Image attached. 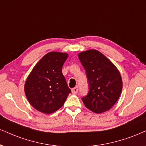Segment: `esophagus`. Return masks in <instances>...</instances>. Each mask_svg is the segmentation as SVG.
<instances>
[{"label":"esophagus","mask_w":146,"mask_h":146,"mask_svg":"<svg viewBox=\"0 0 146 146\" xmlns=\"http://www.w3.org/2000/svg\"><path fill=\"white\" fill-rule=\"evenodd\" d=\"M78 87H76L73 88V89H72V93L73 94H76V93H78Z\"/></svg>","instance_id":"obj_1"}]
</instances>
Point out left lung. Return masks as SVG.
<instances>
[{
    "label": "left lung",
    "instance_id": "obj_1",
    "mask_svg": "<svg viewBox=\"0 0 146 146\" xmlns=\"http://www.w3.org/2000/svg\"><path fill=\"white\" fill-rule=\"evenodd\" d=\"M86 71L89 90L82 100L88 109L95 113L108 110L119 98L123 81L116 66L97 50L78 54Z\"/></svg>",
    "mask_w": 146,
    "mask_h": 146
}]
</instances>
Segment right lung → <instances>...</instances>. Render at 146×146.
<instances>
[{
    "instance_id": "add662e5",
    "label": "right lung",
    "mask_w": 146,
    "mask_h": 146,
    "mask_svg": "<svg viewBox=\"0 0 146 146\" xmlns=\"http://www.w3.org/2000/svg\"><path fill=\"white\" fill-rule=\"evenodd\" d=\"M67 53L50 52L37 63L25 83L30 104L44 114H51L64 105L71 90L62 74Z\"/></svg>"
}]
</instances>
